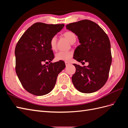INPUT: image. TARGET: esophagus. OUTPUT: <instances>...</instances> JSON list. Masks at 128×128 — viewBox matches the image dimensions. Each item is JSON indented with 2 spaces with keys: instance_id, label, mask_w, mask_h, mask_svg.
<instances>
[{
  "instance_id": "esophagus-1",
  "label": "esophagus",
  "mask_w": 128,
  "mask_h": 128,
  "mask_svg": "<svg viewBox=\"0 0 128 128\" xmlns=\"http://www.w3.org/2000/svg\"><path fill=\"white\" fill-rule=\"evenodd\" d=\"M70 64V62H67V61H66L65 62V64H66V66H68V65H69Z\"/></svg>"
}]
</instances>
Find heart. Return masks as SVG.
Masks as SVG:
<instances>
[{"instance_id": "1", "label": "heart", "mask_w": 128, "mask_h": 128, "mask_svg": "<svg viewBox=\"0 0 128 128\" xmlns=\"http://www.w3.org/2000/svg\"><path fill=\"white\" fill-rule=\"evenodd\" d=\"M64 37L69 41L70 43H73L76 42V35L73 32L71 31H67L64 32L63 34ZM56 41L57 38L56 36H54L52 37L50 40L49 44L50 48L54 50L56 49ZM73 55V52H68V51H60L58 52V53L55 55V59L57 61H69L70 59L72 58Z\"/></svg>"}]
</instances>
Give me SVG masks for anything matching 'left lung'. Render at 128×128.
Returning a JSON list of instances; mask_svg holds the SVG:
<instances>
[{
    "label": "left lung",
    "mask_w": 128,
    "mask_h": 128,
    "mask_svg": "<svg viewBox=\"0 0 128 128\" xmlns=\"http://www.w3.org/2000/svg\"><path fill=\"white\" fill-rule=\"evenodd\" d=\"M66 28L76 34L80 43L75 50L73 58L89 64L84 67L73 64L76 68L72 77L74 86L82 93L98 91L107 82L112 62L107 34L97 24L88 20L70 23Z\"/></svg>",
    "instance_id": "8db88e82"
}]
</instances>
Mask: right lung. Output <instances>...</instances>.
<instances>
[{
  "mask_svg": "<svg viewBox=\"0 0 128 128\" xmlns=\"http://www.w3.org/2000/svg\"><path fill=\"white\" fill-rule=\"evenodd\" d=\"M64 25L37 22L26 30L15 48L16 72L24 88L35 96L48 94L54 88L58 74L66 67L59 61L47 66L54 58L49 42Z\"/></svg>",
  "mask_w": 128,
  "mask_h": 128,
  "instance_id": "obj_1",
  "label": "right lung"
}]
</instances>
